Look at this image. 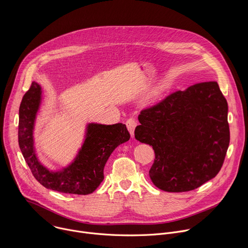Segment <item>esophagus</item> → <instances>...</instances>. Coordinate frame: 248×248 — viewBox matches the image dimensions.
Segmentation results:
<instances>
[{
  "label": "esophagus",
  "mask_w": 248,
  "mask_h": 248,
  "mask_svg": "<svg viewBox=\"0 0 248 248\" xmlns=\"http://www.w3.org/2000/svg\"><path fill=\"white\" fill-rule=\"evenodd\" d=\"M136 125H137V122H136L134 119L131 118V119H128V120L126 121V127H127L128 131L130 132L131 137L134 136V129H135Z\"/></svg>",
  "instance_id": "1"
}]
</instances>
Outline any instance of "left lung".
Here are the masks:
<instances>
[{"label":"left lung","mask_w":248,"mask_h":248,"mask_svg":"<svg viewBox=\"0 0 248 248\" xmlns=\"http://www.w3.org/2000/svg\"><path fill=\"white\" fill-rule=\"evenodd\" d=\"M135 138L153 147L149 176L168 192L193 190L220 171L230 144L228 103L216 81L176 91L141 111Z\"/></svg>","instance_id":"8db88e82"}]
</instances>
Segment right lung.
I'll return each instance as SVG.
<instances>
[{
  "label": "right lung",
  "instance_id": "obj_1",
  "mask_svg": "<svg viewBox=\"0 0 248 248\" xmlns=\"http://www.w3.org/2000/svg\"><path fill=\"white\" fill-rule=\"evenodd\" d=\"M42 101V88L33 81L19 107L18 144L34 178L46 188L70 194L92 193L104 180V167L113 151L129 140L125 124H86L81 147L66 167L52 170L38 159L34 146V125Z\"/></svg>",
  "mask_w": 248,
  "mask_h": 248
}]
</instances>
